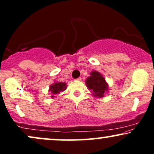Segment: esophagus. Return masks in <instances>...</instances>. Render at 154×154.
I'll use <instances>...</instances> for the list:
<instances>
[{
	"mask_svg": "<svg viewBox=\"0 0 154 154\" xmlns=\"http://www.w3.org/2000/svg\"><path fill=\"white\" fill-rule=\"evenodd\" d=\"M76 80H77V81H81V80H82V78H81V77H79V78L76 79Z\"/></svg>",
	"mask_w": 154,
	"mask_h": 154,
	"instance_id": "1",
	"label": "esophagus"
}]
</instances>
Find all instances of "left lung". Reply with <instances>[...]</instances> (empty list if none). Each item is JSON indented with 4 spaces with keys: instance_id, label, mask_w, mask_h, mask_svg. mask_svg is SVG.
<instances>
[{
    "instance_id": "8db88e82",
    "label": "left lung",
    "mask_w": 154,
    "mask_h": 154,
    "mask_svg": "<svg viewBox=\"0 0 154 154\" xmlns=\"http://www.w3.org/2000/svg\"><path fill=\"white\" fill-rule=\"evenodd\" d=\"M86 86L94 96L102 98L104 96L106 92L109 90V86L106 82L105 78L100 73L97 71H93L91 76L85 81Z\"/></svg>"
}]
</instances>
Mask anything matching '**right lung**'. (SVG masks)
<instances>
[{"instance_id":"1","label":"right lung","mask_w":154,"mask_h":154,"mask_svg":"<svg viewBox=\"0 0 154 154\" xmlns=\"http://www.w3.org/2000/svg\"><path fill=\"white\" fill-rule=\"evenodd\" d=\"M66 84L65 82H55L54 85L50 86V90L49 91L52 93V95H51V98H54V95L56 94H58L60 92H63V91L66 89Z\"/></svg>"}]
</instances>
